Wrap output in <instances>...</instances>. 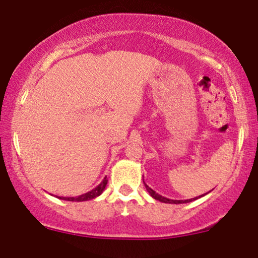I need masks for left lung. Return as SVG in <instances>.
I'll list each match as a JSON object with an SVG mask.
<instances>
[{"label": "left lung", "instance_id": "1", "mask_svg": "<svg viewBox=\"0 0 258 258\" xmlns=\"http://www.w3.org/2000/svg\"><path fill=\"white\" fill-rule=\"evenodd\" d=\"M144 183H145V182H144ZM145 187H146L147 192L150 193L151 197H152V198L156 199V201H159V202H162V203H169V204H183V203H189V202H193V201H196V199L202 198V197H204L205 195H208V193H205V195H202V196H199V197H196V198H192V199H186V201H174V199L165 198V197H163V196L158 195V193H156L152 188H151V187H148L146 183H145Z\"/></svg>", "mask_w": 258, "mask_h": 258}]
</instances>
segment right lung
Instances as JSON below:
<instances>
[{
	"label": "right lung",
	"mask_w": 258,
	"mask_h": 258,
	"mask_svg": "<svg viewBox=\"0 0 258 258\" xmlns=\"http://www.w3.org/2000/svg\"><path fill=\"white\" fill-rule=\"evenodd\" d=\"M106 184H107V177H104V180L100 182V184L95 187V188H93L92 190H89V192L84 193V195H81L78 197H57L59 199H63V201H69V202H86V201H90V199H94L96 198V197H99L101 195L102 192H104Z\"/></svg>",
	"instance_id": "add662e5"
}]
</instances>
